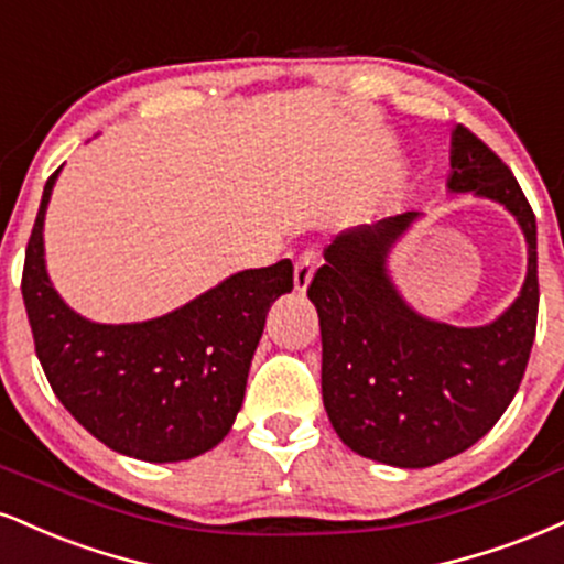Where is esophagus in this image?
Returning a JSON list of instances; mask_svg holds the SVG:
<instances>
[{
  "mask_svg": "<svg viewBox=\"0 0 564 564\" xmlns=\"http://www.w3.org/2000/svg\"><path fill=\"white\" fill-rule=\"evenodd\" d=\"M316 263H319V256L314 250H306V253L297 256L295 261V290L297 293H306L311 280H314Z\"/></svg>",
  "mask_w": 564,
  "mask_h": 564,
  "instance_id": "obj_1",
  "label": "esophagus"
}]
</instances>
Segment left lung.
Listing matches in <instances>:
<instances>
[{"mask_svg": "<svg viewBox=\"0 0 564 564\" xmlns=\"http://www.w3.org/2000/svg\"><path fill=\"white\" fill-rule=\"evenodd\" d=\"M446 189L499 203L525 237V282L494 322L456 327L430 319L395 288L388 258L420 210L335 235L308 284L322 327V399L337 438L401 469L433 467L475 446L512 403L535 337L539 240L518 178L456 126Z\"/></svg>", "mask_w": 564, "mask_h": 564, "instance_id": "8db88e82", "label": "left lung"}]
</instances>
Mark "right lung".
Here are the masks:
<instances>
[{"instance_id":"obj_1","label":"right lung","mask_w":564,"mask_h":564,"mask_svg":"<svg viewBox=\"0 0 564 564\" xmlns=\"http://www.w3.org/2000/svg\"><path fill=\"white\" fill-rule=\"evenodd\" d=\"M44 184L23 267V303L52 390L84 430L123 456L184 462L218 446L242 409L271 303L293 263L245 269L148 322L99 324L59 297L44 258Z\"/></svg>"}]
</instances>
